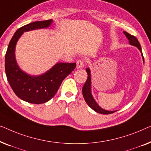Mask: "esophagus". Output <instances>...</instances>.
I'll return each instance as SVG.
<instances>
[{"instance_id": "obj_1", "label": "esophagus", "mask_w": 151, "mask_h": 151, "mask_svg": "<svg viewBox=\"0 0 151 151\" xmlns=\"http://www.w3.org/2000/svg\"><path fill=\"white\" fill-rule=\"evenodd\" d=\"M76 64H77L78 69H80V68L84 67V60H80L77 61Z\"/></svg>"}]
</instances>
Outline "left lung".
I'll return each instance as SVG.
<instances>
[{"label": "left lung", "mask_w": 151, "mask_h": 151, "mask_svg": "<svg viewBox=\"0 0 151 151\" xmlns=\"http://www.w3.org/2000/svg\"><path fill=\"white\" fill-rule=\"evenodd\" d=\"M124 34H125V36H127V38H128V40H129L130 45L137 47L138 49L141 51L142 58H143V60L144 62V56H143V54H142V51L141 45H140L139 41H138L137 39L136 38V37L134 36H132V35L129 34V33H127L126 32H124ZM86 71L87 72L88 77H87V80H86L85 84H84L83 87H82V95H83L84 100L86 101V104H87L88 106H89L91 108L93 109V110H94L96 112L98 113H101V114L107 115V114H111V113L115 112L116 111H110L104 110V109L101 108V107L99 106L98 104H97V102L95 101L94 98H93L92 94H91V78L90 69H88V68H87V69H86Z\"/></svg>", "instance_id": "8db88e82"}]
</instances>
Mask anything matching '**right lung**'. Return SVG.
<instances>
[{"label": "right lung", "instance_id": "add662e5", "mask_svg": "<svg viewBox=\"0 0 151 151\" xmlns=\"http://www.w3.org/2000/svg\"><path fill=\"white\" fill-rule=\"evenodd\" d=\"M52 22L51 19L36 21L18 29L10 40L5 54V73L9 85L18 98L32 104H42L51 100L57 93L62 82L76 66L75 63H59L46 73L38 76L28 75L18 66L15 58V48L23 32L47 28Z\"/></svg>", "mask_w": 151, "mask_h": 151}]
</instances>
